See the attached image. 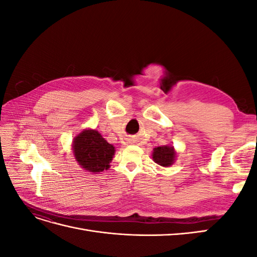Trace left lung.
<instances>
[{"label":"left lung","mask_w":257,"mask_h":257,"mask_svg":"<svg viewBox=\"0 0 257 257\" xmlns=\"http://www.w3.org/2000/svg\"><path fill=\"white\" fill-rule=\"evenodd\" d=\"M152 159L157 164L161 166H172L176 160V151L172 146H162L154 148Z\"/></svg>","instance_id":"obj_1"}]
</instances>
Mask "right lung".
Listing matches in <instances>:
<instances>
[{"mask_svg": "<svg viewBox=\"0 0 257 257\" xmlns=\"http://www.w3.org/2000/svg\"><path fill=\"white\" fill-rule=\"evenodd\" d=\"M114 147L96 130H83L74 138L73 152L78 164L87 172L97 174L109 168Z\"/></svg>", "mask_w": 257, "mask_h": 257, "instance_id": "add662e5", "label": "right lung"}]
</instances>
